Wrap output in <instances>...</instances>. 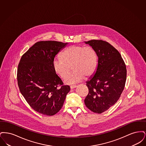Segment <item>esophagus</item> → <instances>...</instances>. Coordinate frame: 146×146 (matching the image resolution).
Returning a JSON list of instances; mask_svg holds the SVG:
<instances>
[{
  "label": "esophagus",
  "mask_w": 146,
  "mask_h": 146,
  "mask_svg": "<svg viewBox=\"0 0 146 146\" xmlns=\"http://www.w3.org/2000/svg\"><path fill=\"white\" fill-rule=\"evenodd\" d=\"M76 85H71L70 86V89H74V88H76Z\"/></svg>",
  "instance_id": "esophagus-1"
}]
</instances>
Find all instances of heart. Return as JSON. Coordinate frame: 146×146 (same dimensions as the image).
I'll return each mask as SVG.
<instances>
[{
  "mask_svg": "<svg viewBox=\"0 0 146 146\" xmlns=\"http://www.w3.org/2000/svg\"><path fill=\"white\" fill-rule=\"evenodd\" d=\"M52 64L54 70L59 76L62 78L66 76L65 83L73 84L82 81L85 76L89 78L95 73L97 68V54L90 46L73 45L63 51L61 58H55ZM71 66L74 71L68 75Z\"/></svg>",
  "mask_w": 146,
  "mask_h": 146,
  "instance_id": "obj_1",
  "label": "heart"
}]
</instances>
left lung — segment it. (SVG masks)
Returning <instances> with one entry per match:
<instances>
[{"label":"left lung","mask_w":146,"mask_h":146,"mask_svg":"<svg viewBox=\"0 0 146 146\" xmlns=\"http://www.w3.org/2000/svg\"><path fill=\"white\" fill-rule=\"evenodd\" d=\"M96 52L97 68L86 82L89 93L84 100L91 111L102 113L115 104L125 87L126 68L118 50L108 42L91 40L85 42Z\"/></svg>","instance_id":"obj_1"}]
</instances>
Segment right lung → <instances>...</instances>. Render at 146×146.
Returning a JSON list of instances; mask_svg holds the SVG:
<instances>
[{
    "label": "right lung",
    "mask_w": 146,
    "mask_h": 146,
    "mask_svg": "<svg viewBox=\"0 0 146 146\" xmlns=\"http://www.w3.org/2000/svg\"><path fill=\"white\" fill-rule=\"evenodd\" d=\"M68 42H38L21 57L17 79L21 94L36 111L53 115L62 107L70 86L62 81L53 67L55 56Z\"/></svg>",
    "instance_id": "add662e5"
}]
</instances>
